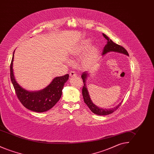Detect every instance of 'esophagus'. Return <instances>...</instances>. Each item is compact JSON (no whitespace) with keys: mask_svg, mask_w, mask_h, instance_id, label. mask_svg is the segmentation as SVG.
I'll return each mask as SVG.
<instances>
[{"mask_svg":"<svg viewBox=\"0 0 154 154\" xmlns=\"http://www.w3.org/2000/svg\"><path fill=\"white\" fill-rule=\"evenodd\" d=\"M69 75H70V77H75V76L77 75V74L75 73V72L72 71V72H71L70 73Z\"/></svg>","mask_w":154,"mask_h":154,"instance_id":"34e87169","label":"esophagus"}]
</instances>
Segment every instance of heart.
<instances>
[{"mask_svg":"<svg viewBox=\"0 0 154 154\" xmlns=\"http://www.w3.org/2000/svg\"><path fill=\"white\" fill-rule=\"evenodd\" d=\"M90 40H85L82 41L80 44L77 46L72 52V56L74 58H80L84 54L82 63L83 66L88 69L94 67L97 62L99 51L98 48L95 45L90 46Z\"/></svg>","mask_w":154,"mask_h":154,"instance_id":"obj_1","label":"heart"}]
</instances>
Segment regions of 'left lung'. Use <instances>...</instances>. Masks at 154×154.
Listing matches in <instances>:
<instances>
[{"label":"left lung","mask_w":154,"mask_h":154,"mask_svg":"<svg viewBox=\"0 0 154 154\" xmlns=\"http://www.w3.org/2000/svg\"><path fill=\"white\" fill-rule=\"evenodd\" d=\"M103 36L104 37V38L107 40V43L103 48L102 52L103 55L106 54L108 52L114 51L119 52V53H122V54H124L126 55H129L128 52L123 47L114 43L111 39H110V38L109 37L107 36L105 34L103 33ZM88 75L89 74L87 72H83L81 75V77H82V79L83 82H84V85H83L82 89V93L84 101L85 103L88 106L89 109L91 110V111L92 112H94V114H96L97 115H99V116L109 115L110 114L112 113L116 110H117L118 109L119 107V106H121V104H122V102L120 103L116 107H115L112 109H104L99 108L93 103L92 100H91L90 96L88 94V89L86 87L85 82H86V80H87V77H88Z\"/></svg>","instance_id":"1"}]
</instances>
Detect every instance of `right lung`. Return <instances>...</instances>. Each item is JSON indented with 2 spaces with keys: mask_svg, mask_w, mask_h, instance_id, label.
<instances>
[{
  "mask_svg": "<svg viewBox=\"0 0 154 154\" xmlns=\"http://www.w3.org/2000/svg\"><path fill=\"white\" fill-rule=\"evenodd\" d=\"M13 59L14 54L10 64V78L20 102L26 109L37 112L51 109L59 100L64 84L69 79V74L55 78L50 84L43 90L29 92L20 87L15 81L13 70Z\"/></svg>",
  "mask_w": 154,
  "mask_h": 154,
  "instance_id": "1",
  "label": "right lung"
}]
</instances>
